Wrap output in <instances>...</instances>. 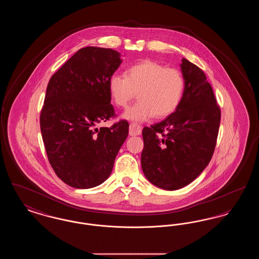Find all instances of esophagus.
I'll list each match as a JSON object with an SVG mask.
<instances>
[{"instance_id": "34e87169", "label": "esophagus", "mask_w": 259, "mask_h": 259, "mask_svg": "<svg viewBox=\"0 0 259 259\" xmlns=\"http://www.w3.org/2000/svg\"><path fill=\"white\" fill-rule=\"evenodd\" d=\"M142 133V126L139 125V124L133 123L130 124V127H129V134L131 136H138L140 135Z\"/></svg>"}]
</instances>
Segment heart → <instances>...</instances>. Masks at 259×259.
<instances>
[{
  "instance_id": "obj_1",
  "label": "heart",
  "mask_w": 259,
  "mask_h": 259,
  "mask_svg": "<svg viewBox=\"0 0 259 259\" xmlns=\"http://www.w3.org/2000/svg\"><path fill=\"white\" fill-rule=\"evenodd\" d=\"M108 89L114 105L120 108L127 107L138 93L139 102L122 116L146 121L154 115L167 117L177 111L185 95V79L177 69L145 60L129 67L125 75L112 74Z\"/></svg>"
}]
</instances>
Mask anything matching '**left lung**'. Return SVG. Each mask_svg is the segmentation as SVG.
Instances as JSON below:
<instances>
[{"instance_id":"left-lung-1","label":"left lung","mask_w":259,"mask_h":259,"mask_svg":"<svg viewBox=\"0 0 259 259\" xmlns=\"http://www.w3.org/2000/svg\"><path fill=\"white\" fill-rule=\"evenodd\" d=\"M185 95L177 111L143 129L142 169L152 185L177 190L193 182L213 154L221 109L204 72L183 59Z\"/></svg>"}]
</instances>
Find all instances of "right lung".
Instances as JSON below:
<instances>
[{"label":"right lung","mask_w":259,"mask_h":259,"mask_svg":"<svg viewBox=\"0 0 259 259\" xmlns=\"http://www.w3.org/2000/svg\"><path fill=\"white\" fill-rule=\"evenodd\" d=\"M121 62L115 50L87 47L50 77L40 131L50 165L66 185L91 188L111 175L129 123L95 126L115 116L108 83Z\"/></svg>","instance_id":"1"}]
</instances>
